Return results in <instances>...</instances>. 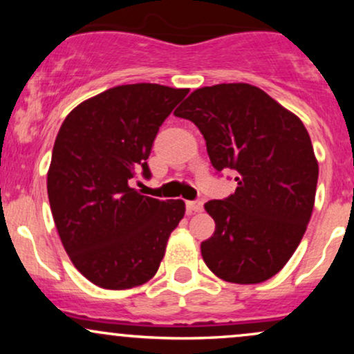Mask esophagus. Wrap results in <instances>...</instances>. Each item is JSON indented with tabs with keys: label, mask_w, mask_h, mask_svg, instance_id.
<instances>
[{
	"label": "esophagus",
	"mask_w": 354,
	"mask_h": 354,
	"mask_svg": "<svg viewBox=\"0 0 354 354\" xmlns=\"http://www.w3.org/2000/svg\"><path fill=\"white\" fill-rule=\"evenodd\" d=\"M203 206H205V203H203L201 200H194V201L186 203V208H188V211H191V213H200V211H203Z\"/></svg>",
	"instance_id": "1"
}]
</instances>
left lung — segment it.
<instances>
[{
    "label": "left lung",
    "mask_w": 354,
    "mask_h": 354,
    "mask_svg": "<svg viewBox=\"0 0 354 354\" xmlns=\"http://www.w3.org/2000/svg\"><path fill=\"white\" fill-rule=\"evenodd\" d=\"M174 116L198 126L218 173L236 174L233 194L205 205L216 223L201 243L206 266L230 283L266 281L293 256L313 213L318 163L306 128L246 83L196 89Z\"/></svg>",
    "instance_id": "8db88e82"
}]
</instances>
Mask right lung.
<instances>
[{
  "mask_svg": "<svg viewBox=\"0 0 354 354\" xmlns=\"http://www.w3.org/2000/svg\"><path fill=\"white\" fill-rule=\"evenodd\" d=\"M189 89L123 84L83 101L61 124L48 171L53 219L73 265L106 290L151 279L166 241L185 216L181 200L143 196L160 126Z\"/></svg>",
  "mask_w": 354,
  "mask_h": 354,
  "instance_id": "add662e5",
  "label": "right lung"
}]
</instances>
